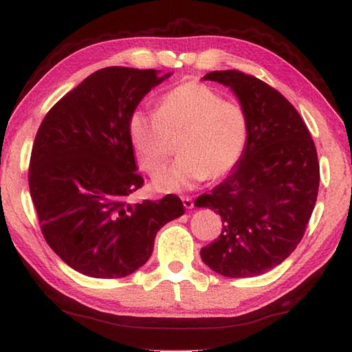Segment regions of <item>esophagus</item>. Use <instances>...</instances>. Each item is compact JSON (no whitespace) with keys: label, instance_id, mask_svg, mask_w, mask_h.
<instances>
[{"label":"esophagus","instance_id":"esophagus-1","mask_svg":"<svg viewBox=\"0 0 352 352\" xmlns=\"http://www.w3.org/2000/svg\"><path fill=\"white\" fill-rule=\"evenodd\" d=\"M182 204H184V207L187 208V210H191L195 207V204H193V199H191L190 196H184L182 197Z\"/></svg>","mask_w":352,"mask_h":352}]
</instances>
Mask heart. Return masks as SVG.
Wrapping results in <instances>:
<instances>
[{"mask_svg":"<svg viewBox=\"0 0 352 352\" xmlns=\"http://www.w3.org/2000/svg\"><path fill=\"white\" fill-rule=\"evenodd\" d=\"M129 136L136 161L155 175L179 145L181 157L153 179L164 193L193 188L208 176L222 177L241 159L248 139V116L239 102L225 99L208 85L184 82L159 101L156 113L135 110Z\"/></svg>","mask_w":352,"mask_h":352,"instance_id":"b5f03b06","label":"heart"}]
</instances>
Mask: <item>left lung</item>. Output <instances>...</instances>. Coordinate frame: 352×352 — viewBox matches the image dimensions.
Wrapping results in <instances>:
<instances>
[{
	"mask_svg": "<svg viewBox=\"0 0 352 352\" xmlns=\"http://www.w3.org/2000/svg\"><path fill=\"white\" fill-rule=\"evenodd\" d=\"M234 91L248 116V139L234 170L196 199L222 217V233L201 250L225 277H253L282 263L302 241L319 191L314 141L287 98L239 70L210 72Z\"/></svg>",
	"mask_w": 352,
	"mask_h": 352,
	"instance_id": "1",
	"label": "left lung"
}]
</instances>
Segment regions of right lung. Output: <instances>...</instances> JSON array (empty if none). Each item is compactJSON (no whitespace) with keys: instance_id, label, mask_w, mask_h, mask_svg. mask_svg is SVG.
Masks as SVG:
<instances>
[{"instance_id":"obj_1","label":"right lung","mask_w":352,"mask_h":352,"mask_svg":"<svg viewBox=\"0 0 352 352\" xmlns=\"http://www.w3.org/2000/svg\"><path fill=\"white\" fill-rule=\"evenodd\" d=\"M171 73L105 67L59 99L39 125L29 188L43 236L85 276L119 279L148 261L165 223L184 214L182 201L129 204L142 187L129 136L141 99Z\"/></svg>"}]
</instances>
